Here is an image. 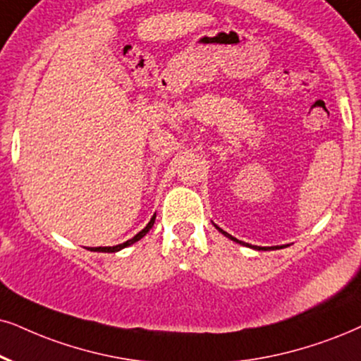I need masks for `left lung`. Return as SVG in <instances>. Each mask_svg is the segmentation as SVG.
Instances as JSON below:
<instances>
[{
	"mask_svg": "<svg viewBox=\"0 0 361 361\" xmlns=\"http://www.w3.org/2000/svg\"><path fill=\"white\" fill-rule=\"evenodd\" d=\"M214 226H216V225H214ZM216 230H218V231H220V233H221V235H225V236H226V238H230L231 241H235V243H240V245H243V246H248V248L258 250V252H259V250H264V252H268V250H280V248H285V246H288V245H281V246H252V245H248V243H243V241L236 240V238H235V236H231L230 233H226V231H225V230H221V228H220V226H216Z\"/></svg>",
	"mask_w": 361,
	"mask_h": 361,
	"instance_id": "8db88e82",
	"label": "left lung"
}]
</instances>
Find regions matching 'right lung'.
Segmentation results:
<instances>
[{
	"label": "right lung",
	"mask_w": 361,
	"mask_h": 361,
	"mask_svg": "<svg viewBox=\"0 0 361 361\" xmlns=\"http://www.w3.org/2000/svg\"><path fill=\"white\" fill-rule=\"evenodd\" d=\"M154 218H157V213L153 214L152 216V220L148 221V225L143 228V230L140 231V233H136L133 238H130V240H126L125 243H120V245H115V246H97V248H88V250H91V252H103V253H115V252H120V250H123V248H126V246H131L133 243H136V241H140L141 238H143L145 235L148 233L149 230H152V226L154 225Z\"/></svg>",
	"instance_id": "right-lung-1"
}]
</instances>
